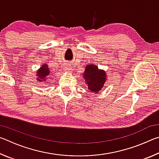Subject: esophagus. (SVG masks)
Wrapping results in <instances>:
<instances>
[{
    "label": "esophagus",
    "instance_id": "obj_1",
    "mask_svg": "<svg viewBox=\"0 0 159 159\" xmlns=\"http://www.w3.org/2000/svg\"><path fill=\"white\" fill-rule=\"evenodd\" d=\"M64 70H66V71H70V69L67 68V67H66L65 69H64Z\"/></svg>",
    "mask_w": 159,
    "mask_h": 159
}]
</instances>
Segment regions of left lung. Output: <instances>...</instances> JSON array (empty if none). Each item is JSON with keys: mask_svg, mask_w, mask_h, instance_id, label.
<instances>
[{"mask_svg": "<svg viewBox=\"0 0 159 159\" xmlns=\"http://www.w3.org/2000/svg\"><path fill=\"white\" fill-rule=\"evenodd\" d=\"M83 76L88 85L89 90L93 91V93L99 92L103 87L106 80L105 72L99 70L98 66L94 64H88L86 66Z\"/></svg>", "mask_w": 159, "mask_h": 159, "instance_id": "8db88e82", "label": "left lung"}]
</instances>
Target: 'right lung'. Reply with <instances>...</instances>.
Instances as JSON below:
<instances>
[{
    "mask_svg": "<svg viewBox=\"0 0 159 159\" xmlns=\"http://www.w3.org/2000/svg\"><path fill=\"white\" fill-rule=\"evenodd\" d=\"M37 74L38 77H39V79H37L39 80V81H42V80H47L48 77L50 74V71L46 64H43V65L41 67L39 71L37 72Z\"/></svg>",
    "mask_w": 159,
    "mask_h": 159,
    "instance_id": "1",
    "label": "right lung"
}]
</instances>
